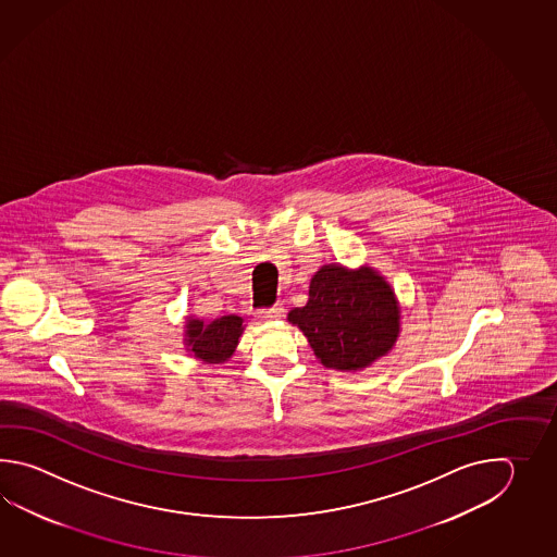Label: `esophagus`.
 <instances>
[{"label":"esophagus","mask_w":557,"mask_h":557,"mask_svg":"<svg viewBox=\"0 0 557 557\" xmlns=\"http://www.w3.org/2000/svg\"><path fill=\"white\" fill-rule=\"evenodd\" d=\"M283 317L284 308L281 307V305H276V307L269 308V310H262V312H259V319L264 320V322L283 319Z\"/></svg>","instance_id":"34e87169"}]
</instances>
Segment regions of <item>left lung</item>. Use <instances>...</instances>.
Returning <instances> with one entry per match:
<instances>
[{
  "instance_id": "obj_1",
  "label": "left lung",
  "mask_w": 557,
  "mask_h": 557,
  "mask_svg": "<svg viewBox=\"0 0 557 557\" xmlns=\"http://www.w3.org/2000/svg\"><path fill=\"white\" fill-rule=\"evenodd\" d=\"M400 302L382 274L362 264H324L305 307L288 312L322 367L358 372L388 355L400 336Z\"/></svg>"
}]
</instances>
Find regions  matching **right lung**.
Returning a JSON list of instances; mask_svg holds the SVG:
<instances>
[{
	"mask_svg": "<svg viewBox=\"0 0 557 557\" xmlns=\"http://www.w3.org/2000/svg\"><path fill=\"white\" fill-rule=\"evenodd\" d=\"M243 331L245 320L237 314H225L214 320L187 317L183 343L187 352L197 360L207 364H223L235 355Z\"/></svg>",
	"mask_w": 557,
	"mask_h": 557,
	"instance_id": "right-lung-1",
	"label": "right lung"
}]
</instances>
